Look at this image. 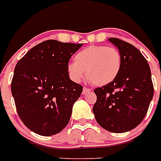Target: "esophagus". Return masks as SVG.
<instances>
[{
	"label": "esophagus",
	"mask_w": 161,
	"mask_h": 161,
	"mask_svg": "<svg viewBox=\"0 0 161 161\" xmlns=\"http://www.w3.org/2000/svg\"><path fill=\"white\" fill-rule=\"evenodd\" d=\"M90 91H91V90H90V89H88V88H84V89H83V92H82V93H83V95H85V94H87V93H89Z\"/></svg>",
	"instance_id": "1"
}]
</instances>
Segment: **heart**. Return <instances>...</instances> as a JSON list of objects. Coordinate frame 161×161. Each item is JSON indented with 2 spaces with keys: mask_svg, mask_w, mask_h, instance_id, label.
<instances>
[{
  "mask_svg": "<svg viewBox=\"0 0 161 161\" xmlns=\"http://www.w3.org/2000/svg\"><path fill=\"white\" fill-rule=\"evenodd\" d=\"M121 67V53L116 48L91 46L76 54L74 62L68 64L67 71L70 79L76 83H80L87 75L92 84L103 86L115 80Z\"/></svg>",
  "mask_w": 161,
  "mask_h": 161,
  "instance_id": "heart-1",
  "label": "heart"
}]
</instances>
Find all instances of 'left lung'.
Listing matches in <instances>:
<instances>
[{
    "mask_svg": "<svg viewBox=\"0 0 161 161\" xmlns=\"http://www.w3.org/2000/svg\"><path fill=\"white\" fill-rule=\"evenodd\" d=\"M108 40L121 53V70L110 84L95 89L97 102L93 113L102 128L124 133L136 128L148 110L153 97L151 70L133 45L116 38Z\"/></svg>",
    "mask_w": 161,
    "mask_h": 161,
    "instance_id": "obj_1",
    "label": "left lung"
}]
</instances>
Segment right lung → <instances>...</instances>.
<instances>
[{
    "instance_id": "right-lung-1",
    "label": "right lung",
    "mask_w": 161,
    "mask_h": 161,
    "mask_svg": "<svg viewBox=\"0 0 161 161\" xmlns=\"http://www.w3.org/2000/svg\"><path fill=\"white\" fill-rule=\"evenodd\" d=\"M82 46L46 40L16 64L11 91L17 113L25 126L38 135H56L69 123L83 86L70 80L67 65Z\"/></svg>"
}]
</instances>
